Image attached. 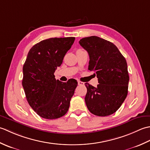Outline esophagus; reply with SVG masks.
I'll return each instance as SVG.
<instances>
[{
  "instance_id": "obj_1",
  "label": "esophagus",
  "mask_w": 150,
  "mask_h": 150,
  "mask_svg": "<svg viewBox=\"0 0 150 150\" xmlns=\"http://www.w3.org/2000/svg\"><path fill=\"white\" fill-rule=\"evenodd\" d=\"M78 85H84L83 82L80 81H78Z\"/></svg>"
}]
</instances>
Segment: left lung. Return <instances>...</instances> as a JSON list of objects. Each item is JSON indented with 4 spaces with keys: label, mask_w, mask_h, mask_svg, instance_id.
<instances>
[{
    "label": "left lung",
    "mask_w": 150,
    "mask_h": 150,
    "mask_svg": "<svg viewBox=\"0 0 150 150\" xmlns=\"http://www.w3.org/2000/svg\"><path fill=\"white\" fill-rule=\"evenodd\" d=\"M79 43L89 56L88 69L98 79L96 87L85 83L88 111L99 117L113 114L127 95L129 77L126 60L113 43L99 37H87Z\"/></svg>",
    "instance_id": "obj_1"
}]
</instances>
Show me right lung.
I'll use <instances>...</instances> for the list:
<instances>
[{
    "instance_id": "right-lung-1",
    "label": "right lung",
    "mask_w": 150,
    "mask_h": 150,
    "mask_svg": "<svg viewBox=\"0 0 150 150\" xmlns=\"http://www.w3.org/2000/svg\"><path fill=\"white\" fill-rule=\"evenodd\" d=\"M75 38H54L33 46L23 65L22 85L29 105L46 119H56L68 111L78 82L67 83L56 79L54 72L59 67Z\"/></svg>"
}]
</instances>
